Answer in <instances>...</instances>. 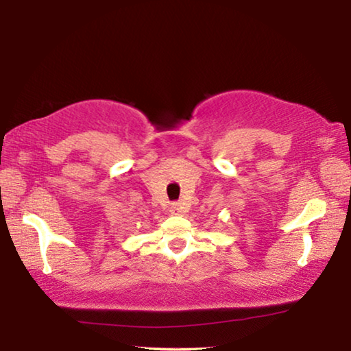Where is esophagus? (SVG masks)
<instances>
[{"label":"esophagus","instance_id":"esophagus-1","mask_svg":"<svg viewBox=\"0 0 351 351\" xmlns=\"http://www.w3.org/2000/svg\"><path fill=\"white\" fill-rule=\"evenodd\" d=\"M170 212H171V213H175V215H180V213L182 212V207H181V204H180V203H173V204H171V207H170Z\"/></svg>","mask_w":351,"mask_h":351}]
</instances>
